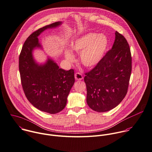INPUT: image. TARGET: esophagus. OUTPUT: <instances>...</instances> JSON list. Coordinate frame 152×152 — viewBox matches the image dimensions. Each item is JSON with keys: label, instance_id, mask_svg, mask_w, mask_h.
Listing matches in <instances>:
<instances>
[{"label": "esophagus", "instance_id": "34e87169", "mask_svg": "<svg viewBox=\"0 0 152 152\" xmlns=\"http://www.w3.org/2000/svg\"><path fill=\"white\" fill-rule=\"evenodd\" d=\"M75 77L76 79V80H80L83 79V76L80 73H76L75 75Z\"/></svg>", "mask_w": 152, "mask_h": 152}]
</instances>
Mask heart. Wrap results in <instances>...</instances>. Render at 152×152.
<instances>
[{"label":"heart","instance_id":"b5f03b06","mask_svg":"<svg viewBox=\"0 0 152 152\" xmlns=\"http://www.w3.org/2000/svg\"><path fill=\"white\" fill-rule=\"evenodd\" d=\"M107 46V39L105 36L88 33L73 42L71 49L80 53V60L84 66L91 67L102 58ZM65 57L69 61H72L74 58L69 50H66Z\"/></svg>","mask_w":152,"mask_h":152}]
</instances>
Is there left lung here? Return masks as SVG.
Returning a JSON list of instances; mask_svg holds the SVG:
<instances>
[{
	"instance_id": "left-lung-1",
	"label": "left lung",
	"mask_w": 152,
	"mask_h": 152,
	"mask_svg": "<svg viewBox=\"0 0 152 152\" xmlns=\"http://www.w3.org/2000/svg\"><path fill=\"white\" fill-rule=\"evenodd\" d=\"M131 70L129 46L125 37L116 31L112 49L94 69L85 73L89 107L97 112H105L118 106L128 92Z\"/></svg>"
}]
</instances>
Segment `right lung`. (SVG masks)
Instances as JSON below:
<instances>
[{
  "label": "right lung",
  "instance_id": "right-lung-1",
  "mask_svg": "<svg viewBox=\"0 0 152 152\" xmlns=\"http://www.w3.org/2000/svg\"><path fill=\"white\" fill-rule=\"evenodd\" d=\"M56 22L31 34L25 41L19 57L21 84L29 102L40 111L56 114L64 109L70 91L75 83L74 70L60 69L53 60L48 58L44 64L34 61L32 52L41 48L37 37L44 30L61 24Z\"/></svg>",
  "mask_w": 152,
  "mask_h": 152
}]
</instances>
